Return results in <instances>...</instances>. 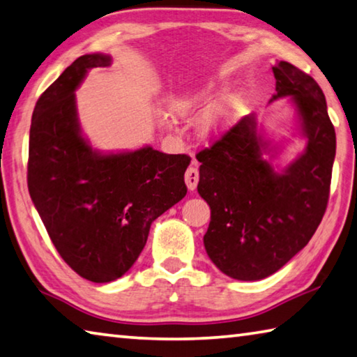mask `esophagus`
Returning a JSON list of instances; mask_svg holds the SVG:
<instances>
[{
	"instance_id": "34e87169",
	"label": "esophagus",
	"mask_w": 357,
	"mask_h": 357,
	"mask_svg": "<svg viewBox=\"0 0 357 357\" xmlns=\"http://www.w3.org/2000/svg\"><path fill=\"white\" fill-rule=\"evenodd\" d=\"M198 179H199L198 168L190 165L189 168H187V172H185V184H187V187H189V190H195L197 189Z\"/></svg>"
}]
</instances>
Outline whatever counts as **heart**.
<instances>
[{
    "mask_svg": "<svg viewBox=\"0 0 357 357\" xmlns=\"http://www.w3.org/2000/svg\"><path fill=\"white\" fill-rule=\"evenodd\" d=\"M220 96V90L213 84H206L197 89H189L185 92L173 96L172 111L178 116H193L203 114L215 105ZM242 106L241 98H232L228 105L215 109L206 116L203 121V132L211 137L222 135L234 125L237 120V112Z\"/></svg>",
    "mask_w": 357,
    "mask_h": 357,
    "instance_id": "heart-1",
    "label": "heart"
}]
</instances>
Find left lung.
Listing matches in <instances>:
<instances>
[{"label": "left lung", "instance_id": "obj_1", "mask_svg": "<svg viewBox=\"0 0 357 357\" xmlns=\"http://www.w3.org/2000/svg\"><path fill=\"white\" fill-rule=\"evenodd\" d=\"M276 95L290 96L306 150L281 173L262 158L270 144L246 115L197 154L198 193L211 207L204 248L225 275L257 281L276 273L312 238L325 215L335 131L319 84L291 66L273 67Z\"/></svg>", "mask_w": 357, "mask_h": 357}]
</instances>
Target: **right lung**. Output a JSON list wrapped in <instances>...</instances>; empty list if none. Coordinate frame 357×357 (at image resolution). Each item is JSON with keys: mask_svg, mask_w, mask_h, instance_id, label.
I'll return each instance as SVG.
<instances>
[{"mask_svg": "<svg viewBox=\"0 0 357 357\" xmlns=\"http://www.w3.org/2000/svg\"><path fill=\"white\" fill-rule=\"evenodd\" d=\"M111 56L77 57L32 112L28 189L57 252L92 282L121 278L137 261L151 223L187 193V154L151 146L102 154L82 137L75 90Z\"/></svg>", "mask_w": 357, "mask_h": 357, "instance_id": "add662e5", "label": "right lung"}]
</instances>
